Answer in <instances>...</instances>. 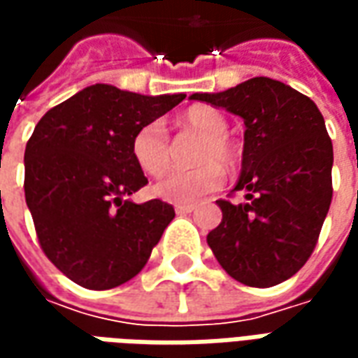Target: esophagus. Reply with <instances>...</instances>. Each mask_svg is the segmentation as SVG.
<instances>
[{"label":"esophagus","mask_w":358,"mask_h":358,"mask_svg":"<svg viewBox=\"0 0 358 358\" xmlns=\"http://www.w3.org/2000/svg\"><path fill=\"white\" fill-rule=\"evenodd\" d=\"M195 203H184V205H176V213H180V215H187V213H192V210H195Z\"/></svg>","instance_id":"esophagus-1"}]
</instances>
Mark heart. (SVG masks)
I'll use <instances>...</instances> for the list:
<instances>
[{"label":"heart","instance_id":"heart-1","mask_svg":"<svg viewBox=\"0 0 358 358\" xmlns=\"http://www.w3.org/2000/svg\"><path fill=\"white\" fill-rule=\"evenodd\" d=\"M182 132L197 134L201 141L195 149L194 163L199 166L174 171L153 186V194L169 203H194L224 184V169L234 171L240 161V149L228 134V120L220 110L195 105L176 120ZM130 153L148 176H163L172 164V143L159 120L138 128L130 141Z\"/></svg>","mask_w":358,"mask_h":358}]
</instances>
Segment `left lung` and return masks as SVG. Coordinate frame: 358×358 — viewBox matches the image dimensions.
Masks as SVG:
<instances>
[{
	"instance_id": "8db88e82",
	"label": "left lung",
	"mask_w": 358,
	"mask_h": 358,
	"mask_svg": "<svg viewBox=\"0 0 358 358\" xmlns=\"http://www.w3.org/2000/svg\"><path fill=\"white\" fill-rule=\"evenodd\" d=\"M192 99L222 107L245 124L234 187L245 192V201L218 199L222 222L207 243L241 284H282L313 255L330 209L334 148L324 117L307 95L264 76Z\"/></svg>"
}]
</instances>
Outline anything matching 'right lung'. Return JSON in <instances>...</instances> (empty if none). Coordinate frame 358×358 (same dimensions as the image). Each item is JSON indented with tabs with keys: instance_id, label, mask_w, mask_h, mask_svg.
Here are the masks:
<instances>
[{
	"instance_id": "obj_1",
	"label": "right lung",
	"mask_w": 358,
	"mask_h": 358,
	"mask_svg": "<svg viewBox=\"0 0 358 358\" xmlns=\"http://www.w3.org/2000/svg\"><path fill=\"white\" fill-rule=\"evenodd\" d=\"M184 97L95 84L36 124L24 151V197L40 248L74 284L103 292L132 280L171 224L169 203L128 201L148 184L130 141Z\"/></svg>"
}]
</instances>
